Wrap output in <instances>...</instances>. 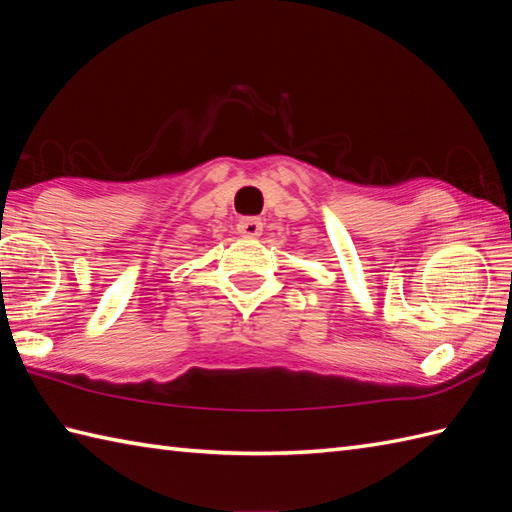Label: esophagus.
<instances>
[{"instance_id": "obj_1", "label": "esophagus", "mask_w": 512, "mask_h": 512, "mask_svg": "<svg viewBox=\"0 0 512 512\" xmlns=\"http://www.w3.org/2000/svg\"><path fill=\"white\" fill-rule=\"evenodd\" d=\"M236 230L241 236L245 238H256L263 234V221L256 219V217H247V219H241L236 225Z\"/></svg>"}]
</instances>
